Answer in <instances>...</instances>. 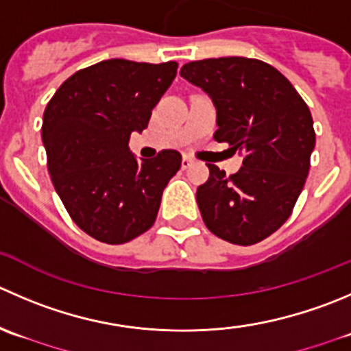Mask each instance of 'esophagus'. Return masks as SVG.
Listing matches in <instances>:
<instances>
[{
	"instance_id": "esophagus-1",
	"label": "esophagus",
	"mask_w": 351,
	"mask_h": 351,
	"mask_svg": "<svg viewBox=\"0 0 351 351\" xmlns=\"http://www.w3.org/2000/svg\"><path fill=\"white\" fill-rule=\"evenodd\" d=\"M192 165H193L192 159H190L189 156H183V159H182V168L186 169V168H190V166H192Z\"/></svg>"
}]
</instances>
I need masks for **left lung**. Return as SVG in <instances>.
Returning <instances> with one entry per match:
<instances>
[{"label":"left lung","instance_id":"obj_1","mask_svg":"<svg viewBox=\"0 0 351 351\" xmlns=\"http://www.w3.org/2000/svg\"><path fill=\"white\" fill-rule=\"evenodd\" d=\"M180 75L213 101L214 138L243 158L230 178L207 165L197 189L204 223L230 243H257L290 217L304 189L315 147L311 110L285 75L252 58L192 61Z\"/></svg>","mask_w":351,"mask_h":351}]
</instances>
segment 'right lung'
<instances>
[{
  "mask_svg": "<svg viewBox=\"0 0 351 351\" xmlns=\"http://www.w3.org/2000/svg\"><path fill=\"white\" fill-rule=\"evenodd\" d=\"M176 68L175 61L104 60L71 75L47 103L40 132L51 180L71 219L96 240L118 245L147 231L182 166L173 149L154 159H137L128 149Z\"/></svg>",
  "mask_w": 351,
  "mask_h": 351,
  "instance_id": "right-lung-1",
  "label": "right lung"
}]
</instances>
